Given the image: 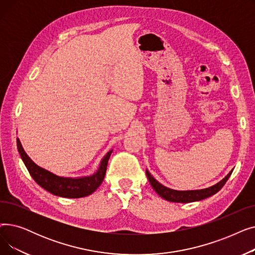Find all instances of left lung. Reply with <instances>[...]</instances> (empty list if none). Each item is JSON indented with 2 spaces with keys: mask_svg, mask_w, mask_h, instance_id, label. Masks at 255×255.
Masks as SVG:
<instances>
[{
  "mask_svg": "<svg viewBox=\"0 0 255 255\" xmlns=\"http://www.w3.org/2000/svg\"><path fill=\"white\" fill-rule=\"evenodd\" d=\"M231 171L229 175H227L223 180H221L219 183H217L216 185H214L212 187H209V188L206 189H200V190H188V191H178V190H173L170 188H167V187L163 186L162 184H160L157 180H155L151 173L145 170L146 177H148V180L150 182V184L152 185L153 189L161 196L162 198L168 200V202H173V203H192V202H197V200H202L205 199L207 197H210L212 195H214L215 193H217L222 187L224 186V184L226 183V181L229 180V178L232 175Z\"/></svg>",
  "mask_w": 255,
  "mask_h": 255,
  "instance_id": "8db88e82",
  "label": "left lung"
}]
</instances>
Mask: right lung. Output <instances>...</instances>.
Masks as SVG:
<instances>
[{"label": "right lung", "mask_w": 255, "mask_h": 255, "mask_svg": "<svg viewBox=\"0 0 255 255\" xmlns=\"http://www.w3.org/2000/svg\"><path fill=\"white\" fill-rule=\"evenodd\" d=\"M16 141L19 155L26 169L29 170L30 175L35 180V182L51 194L67 198L85 197L92 194L98 188L105 177L107 163H109V159L113 152L110 151L103 157L98 170L94 175L76 179L63 178L56 176L55 173L35 164L32 161V159L23 151L18 138L16 139Z\"/></svg>", "instance_id": "right-lung-1"}]
</instances>
